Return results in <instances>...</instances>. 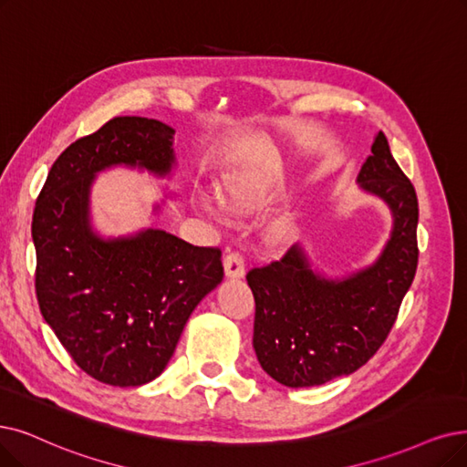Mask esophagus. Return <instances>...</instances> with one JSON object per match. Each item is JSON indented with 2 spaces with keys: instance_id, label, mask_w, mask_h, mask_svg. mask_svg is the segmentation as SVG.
<instances>
[{
  "instance_id": "34e87169",
  "label": "esophagus",
  "mask_w": 467,
  "mask_h": 467,
  "mask_svg": "<svg viewBox=\"0 0 467 467\" xmlns=\"http://www.w3.org/2000/svg\"><path fill=\"white\" fill-rule=\"evenodd\" d=\"M223 272L230 279H239L245 275V260L239 253H230L223 258Z\"/></svg>"
}]
</instances>
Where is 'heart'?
<instances>
[{
	"instance_id": "1",
	"label": "heart",
	"mask_w": 467,
	"mask_h": 467,
	"mask_svg": "<svg viewBox=\"0 0 467 467\" xmlns=\"http://www.w3.org/2000/svg\"><path fill=\"white\" fill-rule=\"evenodd\" d=\"M277 174L274 169H237L223 174L216 185L222 204L232 213H253L263 207L274 192ZM201 207L213 213L209 197H199ZM293 230V216L287 213L277 214L270 220V234L285 237Z\"/></svg>"
}]
</instances>
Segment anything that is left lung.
Returning <instances> with one entry per match:
<instances>
[{"mask_svg": "<svg viewBox=\"0 0 467 467\" xmlns=\"http://www.w3.org/2000/svg\"><path fill=\"white\" fill-rule=\"evenodd\" d=\"M360 192L381 199L393 228L374 263L327 277L303 244L253 268V347L266 374L285 387L324 385L362 368L387 339L418 268V197L383 132L358 172Z\"/></svg>", "mask_w": 467, "mask_h": 467, "instance_id": "1", "label": "left lung"}]
</instances>
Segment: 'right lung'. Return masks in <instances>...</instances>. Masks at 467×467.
<instances>
[{"label":"right lung","instance_id":"1","mask_svg":"<svg viewBox=\"0 0 467 467\" xmlns=\"http://www.w3.org/2000/svg\"><path fill=\"white\" fill-rule=\"evenodd\" d=\"M176 130L117 117L68 145L36 201V295L44 320L88 376L115 387L153 381L172 358L185 322L222 282V253L145 228L101 235L91 223L99 172L132 169L171 178ZM166 199L153 207L159 214Z\"/></svg>","mask_w":467,"mask_h":467}]
</instances>
